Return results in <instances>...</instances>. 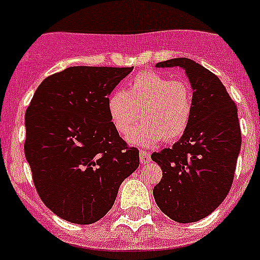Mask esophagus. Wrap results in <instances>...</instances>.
<instances>
[{
	"instance_id": "1",
	"label": "esophagus",
	"mask_w": 260,
	"mask_h": 260,
	"mask_svg": "<svg viewBox=\"0 0 260 260\" xmlns=\"http://www.w3.org/2000/svg\"><path fill=\"white\" fill-rule=\"evenodd\" d=\"M139 158H141L142 164H148V162H151V153L148 152V151L141 150V152H139Z\"/></svg>"
}]
</instances>
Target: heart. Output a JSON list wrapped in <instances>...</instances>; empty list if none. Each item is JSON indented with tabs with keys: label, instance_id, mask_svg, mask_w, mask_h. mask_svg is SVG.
I'll return each instance as SVG.
<instances>
[{
	"label": "heart",
	"instance_id": "b5f03b06",
	"mask_svg": "<svg viewBox=\"0 0 260 260\" xmlns=\"http://www.w3.org/2000/svg\"><path fill=\"white\" fill-rule=\"evenodd\" d=\"M107 108L110 121L121 135L127 134L141 117L142 122L130 133L128 141L150 147L162 138L176 141L182 137L191 119L194 92L187 80L144 71L135 75L126 91L114 89L108 98Z\"/></svg>",
	"mask_w": 260,
	"mask_h": 260
}]
</instances>
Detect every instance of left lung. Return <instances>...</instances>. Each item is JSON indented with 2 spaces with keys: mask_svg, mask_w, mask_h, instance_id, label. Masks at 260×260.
Here are the masks:
<instances>
[{
  "mask_svg": "<svg viewBox=\"0 0 260 260\" xmlns=\"http://www.w3.org/2000/svg\"><path fill=\"white\" fill-rule=\"evenodd\" d=\"M174 66L189 78L194 108L180 141L151 155L162 171L153 197L168 217L186 224L204 219L228 195L241 150V128L237 107L219 78L189 58L156 63V68Z\"/></svg>",
  "mask_w": 260,
  "mask_h": 260,
  "instance_id": "obj_1",
  "label": "left lung"
}]
</instances>
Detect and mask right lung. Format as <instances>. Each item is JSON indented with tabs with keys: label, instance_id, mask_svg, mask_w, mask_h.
<instances>
[{
	"label": "right lung",
	"instance_id": "right-lung-1",
	"mask_svg": "<svg viewBox=\"0 0 260 260\" xmlns=\"http://www.w3.org/2000/svg\"><path fill=\"white\" fill-rule=\"evenodd\" d=\"M133 68L73 66L45 78L26 110L24 155L44 204L66 221L96 222L139 167L107 102Z\"/></svg>",
	"mask_w": 260,
	"mask_h": 260
}]
</instances>
